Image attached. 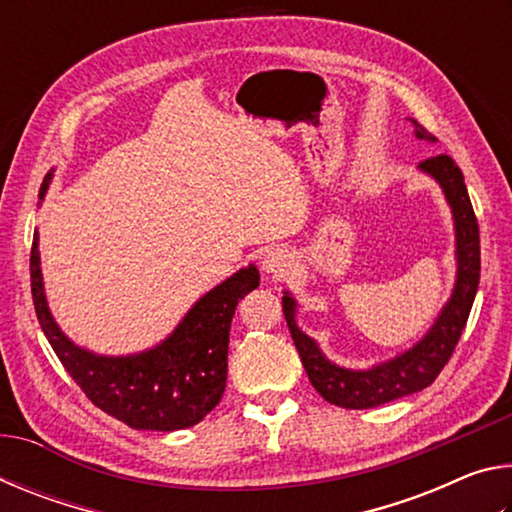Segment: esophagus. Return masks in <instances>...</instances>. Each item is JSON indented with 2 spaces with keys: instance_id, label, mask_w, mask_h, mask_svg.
I'll return each mask as SVG.
<instances>
[{
  "instance_id": "esophagus-1",
  "label": "esophagus",
  "mask_w": 512,
  "mask_h": 512,
  "mask_svg": "<svg viewBox=\"0 0 512 512\" xmlns=\"http://www.w3.org/2000/svg\"><path fill=\"white\" fill-rule=\"evenodd\" d=\"M293 266V257L289 255V250L284 248H271L266 250V255L262 257V273L266 277H273V280H280V277L287 275Z\"/></svg>"
}]
</instances>
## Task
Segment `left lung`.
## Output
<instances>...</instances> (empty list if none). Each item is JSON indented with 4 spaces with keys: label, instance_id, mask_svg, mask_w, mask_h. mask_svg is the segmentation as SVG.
I'll return each mask as SVG.
<instances>
[{
    "label": "left lung",
    "instance_id": "obj_1",
    "mask_svg": "<svg viewBox=\"0 0 512 512\" xmlns=\"http://www.w3.org/2000/svg\"><path fill=\"white\" fill-rule=\"evenodd\" d=\"M418 140L436 142V137L424 131L415 119H409ZM418 171L436 180L443 189L445 201L452 210L454 241H456V280L452 296L440 309L418 343L409 350L395 354L393 359L375 363L370 368H345L329 361L320 350L316 339H311L298 325V302L289 291L282 296V311L287 318L291 339L307 370L311 386L325 397L329 404L343 409H372L386 402L400 400L411 393L433 384L445 363L452 357L458 339H461L472 302L479 289L481 275V248H479V223L472 210L470 196L463 180V171L449 155H436L418 164Z\"/></svg>",
    "mask_w": 512,
    "mask_h": 512
}]
</instances>
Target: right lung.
<instances>
[{"mask_svg": "<svg viewBox=\"0 0 512 512\" xmlns=\"http://www.w3.org/2000/svg\"><path fill=\"white\" fill-rule=\"evenodd\" d=\"M54 169L40 187V201ZM33 235L31 293L42 332L72 379L94 406L142 431H176L201 422L221 402L228 379L230 323L239 300L259 287L255 264L198 298L167 339L135 354H97L76 345L51 314Z\"/></svg>", "mask_w": 512, "mask_h": 512, "instance_id": "obj_1", "label": "right lung"}]
</instances>
